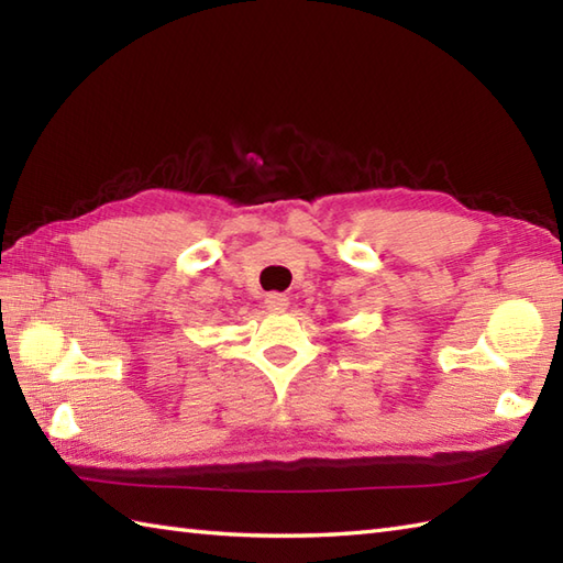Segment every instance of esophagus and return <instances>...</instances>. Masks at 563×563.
<instances>
[{"instance_id":"esophagus-1","label":"esophagus","mask_w":563,"mask_h":563,"mask_svg":"<svg viewBox=\"0 0 563 563\" xmlns=\"http://www.w3.org/2000/svg\"><path fill=\"white\" fill-rule=\"evenodd\" d=\"M263 302H266L268 312H285V309H288V305H290V300L283 292H268L266 300H263Z\"/></svg>"}]
</instances>
